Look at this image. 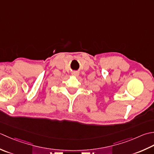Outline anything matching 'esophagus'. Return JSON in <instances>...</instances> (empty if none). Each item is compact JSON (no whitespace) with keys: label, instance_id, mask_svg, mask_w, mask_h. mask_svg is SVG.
<instances>
[{"label":"esophagus","instance_id":"obj_1","mask_svg":"<svg viewBox=\"0 0 154 154\" xmlns=\"http://www.w3.org/2000/svg\"><path fill=\"white\" fill-rule=\"evenodd\" d=\"M72 74L74 76H78V75H79V72H77V71H74V72H73L72 73Z\"/></svg>","mask_w":154,"mask_h":154}]
</instances>
